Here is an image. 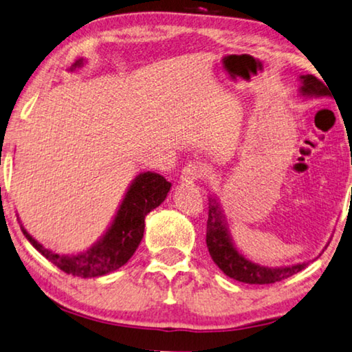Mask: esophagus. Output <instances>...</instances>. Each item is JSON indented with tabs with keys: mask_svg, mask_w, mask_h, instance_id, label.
I'll list each match as a JSON object with an SVG mask.
<instances>
[{
	"mask_svg": "<svg viewBox=\"0 0 352 352\" xmlns=\"http://www.w3.org/2000/svg\"><path fill=\"white\" fill-rule=\"evenodd\" d=\"M202 175H204L202 167L197 166V164H194V163H189V164H186L185 167H183L180 178H182L183 183H186V185H191V183L200 180V178H202Z\"/></svg>",
	"mask_w": 352,
	"mask_h": 352,
	"instance_id": "34e87169",
	"label": "esophagus"
}]
</instances>
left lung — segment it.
I'll return each instance as SVG.
<instances>
[{
	"label": "left lung",
	"mask_w": 352,
	"mask_h": 352,
	"mask_svg": "<svg viewBox=\"0 0 352 352\" xmlns=\"http://www.w3.org/2000/svg\"><path fill=\"white\" fill-rule=\"evenodd\" d=\"M300 87L299 94L304 97H331V89H327L314 75H300L299 76ZM208 205V221H206V248L219 270L230 278L244 283H256V285H265V283H276L283 278L292 277L296 272L307 267L309 261L296 263L292 266H261L254 263L244 256L233 244V239L228 230V224L224 211L217 199L211 196Z\"/></svg>",
	"instance_id": "8db88e82"
}]
</instances>
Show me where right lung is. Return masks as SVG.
Returning a JSON list of instances; mask_svg holds the SVG:
<instances>
[{"label": "right lung", "mask_w": 352, "mask_h": 352, "mask_svg": "<svg viewBox=\"0 0 352 352\" xmlns=\"http://www.w3.org/2000/svg\"><path fill=\"white\" fill-rule=\"evenodd\" d=\"M85 60L78 59L70 70L80 69ZM170 183L155 172H142L128 186L124 200L104 235L87 250L59 255L37 243L21 226V232L47 260L67 274L89 278L109 274L124 266L136 252L146 227V216L164 202Z\"/></svg>", "instance_id": "obj_1"}]
</instances>
